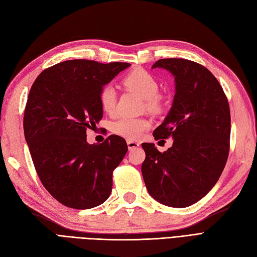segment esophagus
Wrapping results in <instances>:
<instances>
[{
	"label": "esophagus",
	"mask_w": 257,
	"mask_h": 257,
	"mask_svg": "<svg viewBox=\"0 0 257 257\" xmlns=\"http://www.w3.org/2000/svg\"><path fill=\"white\" fill-rule=\"evenodd\" d=\"M127 147H128V150H134V149H136V148L139 147V143L133 142V141H128L127 142Z\"/></svg>",
	"instance_id": "esophagus-1"
}]
</instances>
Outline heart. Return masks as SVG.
<instances>
[{
	"instance_id": "b5f03b06",
	"label": "heart",
	"mask_w": 257,
	"mask_h": 257,
	"mask_svg": "<svg viewBox=\"0 0 257 257\" xmlns=\"http://www.w3.org/2000/svg\"><path fill=\"white\" fill-rule=\"evenodd\" d=\"M123 85L144 98L145 107L149 111L162 109L164 98L159 93L160 82L155 77L144 68H135L123 78ZM99 104L103 110L112 114L116 107V92L111 84H106L99 92ZM150 127V122L144 118H121L113 122L111 131L115 135L128 141L141 138L145 131Z\"/></svg>"
}]
</instances>
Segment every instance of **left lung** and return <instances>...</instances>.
I'll list each match as a JSON object with an SVG mask.
<instances>
[{"mask_svg": "<svg viewBox=\"0 0 257 257\" xmlns=\"http://www.w3.org/2000/svg\"><path fill=\"white\" fill-rule=\"evenodd\" d=\"M164 68L175 77L173 106L155 141L174 139L160 152L143 144L146 159L142 173L150 195L161 204L185 208L211 190L226 164L229 152L230 111L226 95L212 73L185 59H161L152 68Z\"/></svg>", "mask_w": 257, "mask_h": 257, "instance_id": "left-lung-1", "label": "left lung"}]
</instances>
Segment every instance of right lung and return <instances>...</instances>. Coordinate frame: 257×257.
<instances>
[{
  "label": "right lung",
  "mask_w": 257,
  "mask_h": 257,
  "mask_svg": "<svg viewBox=\"0 0 257 257\" xmlns=\"http://www.w3.org/2000/svg\"><path fill=\"white\" fill-rule=\"evenodd\" d=\"M128 66L68 60L46 68L32 84L25 137L43 185L62 205L90 209L110 195L112 173L127 152L126 142L110 135L90 145L87 131L103 118L100 89Z\"/></svg>",
  "instance_id": "1"
}]
</instances>
